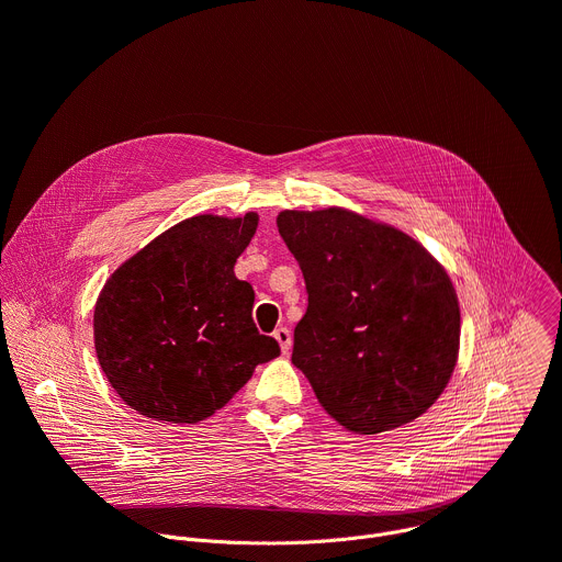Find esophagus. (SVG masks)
Segmentation results:
<instances>
[{
  "instance_id": "34e87169",
  "label": "esophagus",
  "mask_w": 562,
  "mask_h": 562,
  "mask_svg": "<svg viewBox=\"0 0 562 562\" xmlns=\"http://www.w3.org/2000/svg\"><path fill=\"white\" fill-rule=\"evenodd\" d=\"M273 338L280 342V349H282V353H289V351H291V331H289L286 327H280V329H276Z\"/></svg>"
}]
</instances>
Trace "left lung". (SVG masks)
<instances>
[{
  "label": "left lung",
  "mask_w": 562,
  "mask_h": 562,
  "mask_svg": "<svg viewBox=\"0 0 562 562\" xmlns=\"http://www.w3.org/2000/svg\"><path fill=\"white\" fill-rule=\"evenodd\" d=\"M278 231L308 295L291 362L317 403L356 434L423 416L458 358L460 308L445 269L409 235L345 209L282 211Z\"/></svg>",
  "instance_id": "8db88e82"
}]
</instances>
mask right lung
Instances as JSON below:
<instances>
[{"mask_svg": "<svg viewBox=\"0 0 562 562\" xmlns=\"http://www.w3.org/2000/svg\"><path fill=\"white\" fill-rule=\"evenodd\" d=\"M258 215H195L157 235L104 284L95 351L124 403L146 418L198 423L222 409L280 345L254 323L235 260Z\"/></svg>", "mask_w": 562, "mask_h": 562, "instance_id": "right-lung-1", "label": "right lung"}]
</instances>
